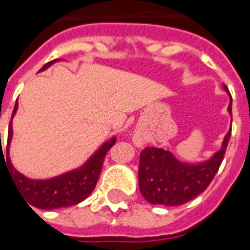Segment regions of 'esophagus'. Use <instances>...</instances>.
<instances>
[{"mask_svg": "<svg viewBox=\"0 0 250 250\" xmlns=\"http://www.w3.org/2000/svg\"><path fill=\"white\" fill-rule=\"evenodd\" d=\"M133 143H135V146H143V140L140 138H135L133 139Z\"/></svg>", "mask_w": 250, "mask_h": 250, "instance_id": "esophagus-1", "label": "esophagus"}]
</instances>
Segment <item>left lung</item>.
Returning a JSON list of instances; mask_svg holds the SVG:
<instances>
[{"label":"left lung","instance_id":"8db88e82","mask_svg":"<svg viewBox=\"0 0 250 250\" xmlns=\"http://www.w3.org/2000/svg\"><path fill=\"white\" fill-rule=\"evenodd\" d=\"M224 89L228 91L226 85ZM228 111L232 115V98ZM231 131L232 128L226 135L222 149L198 165L180 163L169 150L144 148L139 165V188L143 197L152 205L180 206L203 193L222 165Z\"/></svg>","mask_w":250,"mask_h":250}]
</instances>
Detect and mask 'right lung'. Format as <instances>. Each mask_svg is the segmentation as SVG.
Masks as SVG:
<instances>
[{
	"mask_svg": "<svg viewBox=\"0 0 250 250\" xmlns=\"http://www.w3.org/2000/svg\"><path fill=\"white\" fill-rule=\"evenodd\" d=\"M55 62L56 60H52V62L44 64L41 70H44L45 68H48ZM17 108H18V102H15L11 119L14 117ZM11 135H13V128H11L10 121L9 132H7L6 161H5V157H3L2 144H0V161L1 159H3L11 180L17 185V188L22 194L23 199H26L28 205L42 209L69 207V206L77 205L80 202H83L85 198L89 197L91 191L94 190L97 181L100 178L104 157L107 155L110 148L115 144V139H111L110 142L104 143V146L97 150V153L83 167H80L77 170L69 171V173L55 177V178H51V180L35 181L28 180L24 176H22L11 165L10 157H9V144H10Z\"/></svg>",
	"mask_w": 250,
	"mask_h": 250,
	"instance_id": "right-lung-1",
	"label": "right lung"
}]
</instances>
